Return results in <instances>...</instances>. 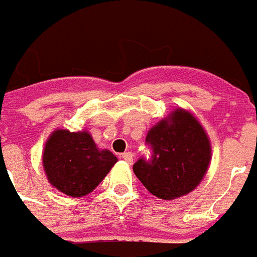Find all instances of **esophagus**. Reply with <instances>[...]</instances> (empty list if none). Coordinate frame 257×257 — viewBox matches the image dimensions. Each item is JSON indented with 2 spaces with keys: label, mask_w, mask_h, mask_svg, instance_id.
<instances>
[{
  "label": "esophagus",
  "mask_w": 257,
  "mask_h": 257,
  "mask_svg": "<svg viewBox=\"0 0 257 257\" xmlns=\"http://www.w3.org/2000/svg\"><path fill=\"white\" fill-rule=\"evenodd\" d=\"M121 158H122L125 162H128V163H131L132 161H134V155H132V153H129V151L128 153L121 154Z\"/></svg>",
  "instance_id": "obj_1"
}]
</instances>
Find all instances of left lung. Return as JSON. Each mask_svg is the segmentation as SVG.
Wrapping results in <instances>:
<instances>
[{
  "label": "left lung",
  "instance_id": "obj_1",
  "mask_svg": "<svg viewBox=\"0 0 257 257\" xmlns=\"http://www.w3.org/2000/svg\"><path fill=\"white\" fill-rule=\"evenodd\" d=\"M146 144L151 157L139 158L134 172L153 195L172 200L200 184L210 163L211 147L204 129L191 113L176 110L150 129Z\"/></svg>",
  "mask_w": 257,
  "mask_h": 257
}]
</instances>
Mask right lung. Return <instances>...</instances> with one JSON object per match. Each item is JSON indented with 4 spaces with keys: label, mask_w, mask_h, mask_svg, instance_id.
<instances>
[{
    "label": "right lung",
    "mask_w": 257,
    "mask_h": 257,
    "mask_svg": "<svg viewBox=\"0 0 257 257\" xmlns=\"http://www.w3.org/2000/svg\"><path fill=\"white\" fill-rule=\"evenodd\" d=\"M117 162L99 151L88 132L54 131L43 151V167L51 185L72 197L85 196L99 185Z\"/></svg>",
    "instance_id": "1"
}]
</instances>
